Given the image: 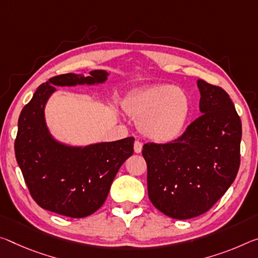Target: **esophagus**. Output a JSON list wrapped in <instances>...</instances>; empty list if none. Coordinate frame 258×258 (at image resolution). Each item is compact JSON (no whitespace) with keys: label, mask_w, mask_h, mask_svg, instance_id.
I'll use <instances>...</instances> for the list:
<instances>
[{"label":"esophagus","mask_w":258,"mask_h":258,"mask_svg":"<svg viewBox=\"0 0 258 258\" xmlns=\"http://www.w3.org/2000/svg\"><path fill=\"white\" fill-rule=\"evenodd\" d=\"M142 150V144L140 141H136L134 142V151H136L137 154H140Z\"/></svg>","instance_id":"1"}]
</instances>
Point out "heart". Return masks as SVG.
Here are the masks:
<instances>
[{"label": "heart", "instance_id": "obj_1", "mask_svg": "<svg viewBox=\"0 0 258 258\" xmlns=\"http://www.w3.org/2000/svg\"><path fill=\"white\" fill-rule=\"evenodd\" d=\"M126 112L138 118L140 132L156 142H170L182 132L189 114V99L182 89L153 85L134 92L125 102Z\"/></svg>", "mask_w": 258, "mask_h": 258}]
</instances>
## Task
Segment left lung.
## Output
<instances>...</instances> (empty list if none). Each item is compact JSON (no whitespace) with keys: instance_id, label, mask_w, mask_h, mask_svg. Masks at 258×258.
<instances>
[{"instance_id":"8db88e82","label":"left lung","mask_w":258,"mask_h":258,"mask_svg":"<svg viewBox=\"0 0 258 258\" xmlns=\"http://www.w3.org/2000/svg\"><path fill=\"white\" fill-rule=\"evenodd\" d=\"M201 116L169 144H146L148 196L174 219L204 214L226 193L240 166L241 119L228 94L198 80Z\"/></svg>"}]
</instances>
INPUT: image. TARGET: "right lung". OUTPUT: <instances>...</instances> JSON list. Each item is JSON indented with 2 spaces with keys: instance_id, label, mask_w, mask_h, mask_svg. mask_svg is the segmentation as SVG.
I'll list each match as a JSON object with an SVG mask.
<instances>
[{
  "instance_id": "1",
  "label": "right lung",
  "mask_w": 258,
  "mask_h": 258,
  "mask_svg": "<svg viewBox=\"0 0 258 258\" xmlns=\"http://www.w3.org/2000/svg\"><path fill=\"white\" fill-rule=\"evenodd\" d=\"M108 76L104 70H94L87 77L68 73L50 78L20 112L16 159L32 198L43 209L71 218L94 214L107 200L119 167L132 156L133 137L70 146L56 140L47 126L44 108L55 86L100 85Z\"/></svg>"
}]
</instances>
